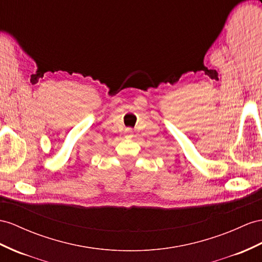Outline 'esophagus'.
Here are the masks:
<instances>
[{
    "label": "esophagus",
    "instance_id": "esophagus-1",
    "mask_svg": "<svg viewBox=\"0 0 262 262\" xmlns=\"http://www.w3.org/2000/svg\"><path fill=\"white\" fill-rule=\"evenodd\" d=\"M126 133H130V129H126Z\"/></svg>",
    "mask_w": 262,
    "mask_h": 262
}]
</instances>
